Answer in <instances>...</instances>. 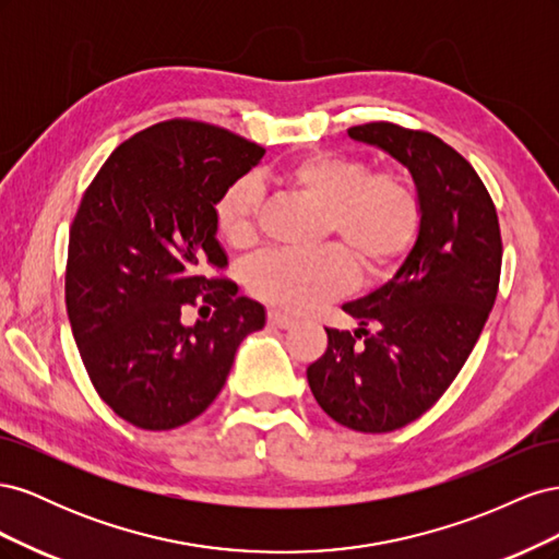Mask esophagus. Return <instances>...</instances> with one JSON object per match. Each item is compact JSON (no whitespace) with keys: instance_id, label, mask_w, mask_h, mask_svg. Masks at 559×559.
Here are the masks:
<instances>
[{"instance_id":"1","label":"esophagus","mask_w":559,"mask_h":559,"mask_svg":"<svg viewBox=\"0 0 559 559\" xmlns=\"http://www.w3.org/2000/svg\"><path fill=\"white\" fill-rule=\"evenodd\" d=\"M267 321L273 324L275 329H289L294 324V317L284 314L280 310H267Z\"/></svg>"}]
</instances>
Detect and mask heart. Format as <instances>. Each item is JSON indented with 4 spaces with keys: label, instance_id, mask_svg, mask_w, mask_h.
<instances>
[{
    "label": "heart",
    "instance_id": "heart-1",
    "mask_svg": "<svg viewBox=\"0 0 559 559\" xmlns=\"http://www.w3.org/2000/svg\"><path fill=\"white\" fill-rule=\"evenodd\" d=\"M280 181L324 210L321 238L335 247L314 253L270 251L247 267L253 296L284 310H310L345 294L354 265L366 277H384L415 249L425 207L415 183L396 170H376L361 156L312 151L286 163ZM263 191L257 179L240 177L214 202L216 235L233 249L259 240Z\"/></svg>",
    "mask_w": 559,
    "mask_h": 559
}]
</instances>
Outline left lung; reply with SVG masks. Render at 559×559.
<instances>
[{
  "instance_id": "left-lung-1",
  "label": "left lung",
  "mask_w": 559,
  "mask_h": 559,
  "mask_svg": "<svg viewBox=\"0 0 559 559\" xmlns=\"http://www.w3.org/2000/svg\"><path fill=\"white\" fill-rule=\"evenodd\" d=\"M347 132L408 167L425 226L399 273L343 308L361 329H326L308 382L337 425L386 433L425 415L466 364L497 300L503 245L492 195L441 138L386 121Z\"/></svg>"
}]
</instances>
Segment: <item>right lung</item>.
<instances>
[{"label":"right lung","mask_w":559,"mask_h":559,"mask_svg":"<svg viewBox=\"0 0 559 559\" xmlns=\"http://www.w3.org/2000/svg\"><path fill=\"white\" fill-rule=\"evenodd\" d=\"M265 154L191 118L118 144L70 228L64 302L86 373L109 408L146 431L195 419L222 392L240 343L265 324L224 277L214 202ZM215 312L186 328V307Z\"/></svg>","instance_id":"obj_1"}]
</instances>
